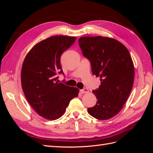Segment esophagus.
Returning a JSON list of instances; mask_svg holds the SVG:
<instances>
[{
	"label": "esophagus",
	"instance_id": "obj_1",
	"mask_svg": "<svg viewBox=\"0 0 153 153\" xmlns=\"http://www.w3.org/2000/svg\"><path fill=\"white\" fill-rule=\"evenodd\" d=\"M80 91L81 92V94H85V93H88V92H89V90H88V89H87V88H84V89H81Z\"/></svg>",
	"mask_w": 153,
	"mask_h": 153
}]
</instances>
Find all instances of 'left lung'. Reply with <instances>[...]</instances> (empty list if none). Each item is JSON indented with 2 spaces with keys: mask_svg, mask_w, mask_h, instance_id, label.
<instances>
[{
  "mask_svg": "<svg viewBox=\"0 0 153 153\" xmlns=\"http://www.w3.org/2000/svg\"><path fill=\"white\" fill-rule=\"evenodd\" d=\"M78 44L92 74L101 81L98 89L92 91L98 101L88 113L100 120L112 118L121 111L132 89L135 72L130 54L121 43L110 38L81 37Z\"/></svg>",
  "mask_w": 153,
  "mask_h": 153,
  "instance_id": "obj_1",
  "label": "left lung"
}]
</instances>
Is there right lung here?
<instances>
[{"mask_svg":"<svg viewBox=\"0 0 153 153\" xmlns=\"http://www.w3.org/2000/svg\"><path fill=\"white\" fill-rule=\"evenodd\" d=\"M75 37L52 36L40 41L27 53L23 63L21 82L26 99L41 117L55 120L64 114L78 90L59 83L63 74L61 56L76 40Z\"/></svg>","mask_w":153,"mask_h":153,"instance_id":"1","label":"right lung"}]
</instances>
